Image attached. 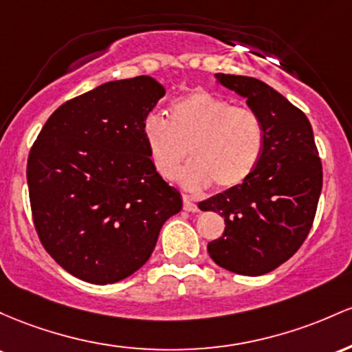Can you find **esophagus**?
<instances>
[{"label": "esophagus", "mask_w": 352, "mask_h": 352, "mask_svg": "<svg viewBox=\"0 0 352 352\" xmlns=\"http://www.w3.org/2000/svg\"><path fill=\"white\" fill-rule=\"evenodd\" d=\"M183 208L186 209V211H189V212H196L197 209H199V208H197V204L195 203V201H192L188 195L183 196Z\"/></svg>", "instance_id": "esophagus-1"}]
</instances>
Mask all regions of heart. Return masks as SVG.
<instances>
[{"label": "heart", "mask_w": 352, "mask_h": 352, "mask_svg": "<svg viewBox=\"0 0 352 352\" xmlns=\"http://www.w3.org/2000/svg\"><path fill=\"white\" fill-rule=\"evenodd\" d=\"M143 140L153 166L171 179L189 153L192 163L181 171L188 189L214 183L219 189L241 186L261 161L266 144L263 118L250 106L197 89L171 102L168 121L149 114Z\"/></svg>", "instance_id": "b5f03b06"}]
</instances>
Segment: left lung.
<instances>
[{"label": "left lung", "instance_id": "1", "mask_svg": "<svg viewBox=\"0 0 352 352\" xmlns=\"http://www.w3.org/2000/svg\"><path fill=\"white\" fill-rule=\"evenodd\" d=\"M214 76L259 113L266 144L241 186L199 203L226 224L221 238L208 243V252L224 270L261 276L286 263L309 234L322 188L321 157L309 120L281 93L256 78Z\"/></svg>", "mask_w": 352, "mask_h": 352}]
</instances>
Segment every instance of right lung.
I'll return each mask as SVG.
<instances>
[{
	"mask_svg": "<svg viewBox=\"0 0 352 352\" xmlns=\"http://www.w3.org/2000/svg\"><path fill=\"white\" fill-rule=\"evenodd\" d=\"M164 93L151 76L104 82L59 106L31 146L34 229L78 279L113 284L131 276L149 259L164 221L183 208L143 140L144 120Z\"/></svg>",
	"mask_w": 352,
	"mask_h": 352,
	"instance_id": "right-lung-1",
	"label": "right lung"
}]
</instances>
